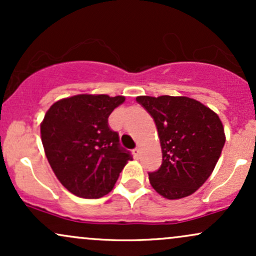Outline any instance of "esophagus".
Returning a JSON list of instances; mask_svg holds the SVG:
<instances>
[{
	"instance_id": "34e87169",
	"label": "esophagus",
	"mask_w": 256,
	"mask_h": 256,
	"mask_svg": "<svg viewBox=\"0 0 256 256\" xmlns=\"http://www.w3.org/2000/svg\"><path fill=\"white\" fill-rule=\"evenodd\" d=\"M134 158H138V156H140V148H134Z\"/></svg>"
}]
</instances>
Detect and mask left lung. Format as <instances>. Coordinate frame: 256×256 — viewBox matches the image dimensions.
I'll return each mask as SVG.
<instances>
[{"label":"left lung","mask_w":256,"mask_h":256,"mask_svg":"<svg viewBox=\"0 0 256 256\" xmlns=\"http://www.w3.org/2000/svg\"><path fill=\"white\" fill-rule=\"evenodd\" d=\"M136 101L156 125L162 164L149 172L152 186L164 198L192 195L218 162L225 134L218 114L185 96H138Z\"/></svg>","instance_id":"obj_1"}]
</instances>
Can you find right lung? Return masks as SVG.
<instances>
[{
	"mask_svg": "<svg viewBox=\"0 0 256 256\" xmlns=\"http://www.w3.org/2000/svg\"><path fill=\"white\" fill-rule=\"evenodd\" d=\"M124 101V96L76 95L55 102L44 116L40 137L46 158L73 195H107L132 158L108 126L110 114Z\"/></svg>",
	"mask_w": 256,
	"mask_h": 256,
	"instance_id": "1",
	"label": "right lung"
}]
</instances>
